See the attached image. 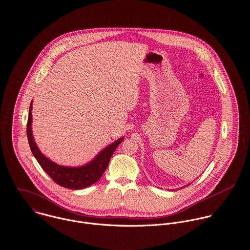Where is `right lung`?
<instances>
[{"label":"right lung","instance_id":"right-lung-1","mask_svg":"<svg viewBox=\"0 0 250 250\" xmlns=\"http://www.w3.org/2000/svg\"><path fill=\"white\" fill-rule=\"evenodd\" d=\"M32 102L29 108V115L27 120V138L28 143L31 149L32 154L36 158L37 162L40 164L41 168L49 175V177L59 186L69 188V189H82L85 188L94 183L98 182L104 172L106 171L110 159L114 154L115 150L119 146V144L124 140V137L118 139L104 150L100 152V154L90 163L85 166L78 168H69L59 166L56 163L50 161L46 158L38 149L35 141L33 139L32 130H31V123H32Z\"/></svg>","mask_w":250,"mask_h":250}]
</instances>
